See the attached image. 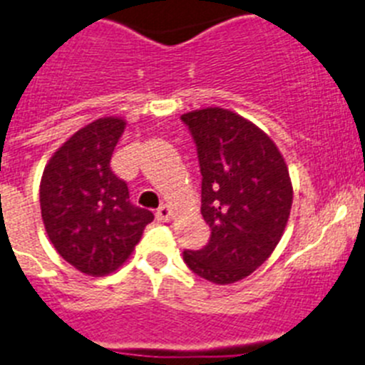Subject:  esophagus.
<instances>
[{
    "instance_id": "esophagus-1",
    "label": "esophagus",
    "mask_w": 365,
    "mask_h": 365,
    "mask_svg": "<svg viewBox=\"0 0 365 365\" xmlns=\"http://www.w3.org/2000/svg\"><path fill=\"white\" fill-rule=\"evenodd\" d=\"M156 220L158 221H171L173 220V210L169 205H162L156 210Z\"/></svg>"
}]
</instances>
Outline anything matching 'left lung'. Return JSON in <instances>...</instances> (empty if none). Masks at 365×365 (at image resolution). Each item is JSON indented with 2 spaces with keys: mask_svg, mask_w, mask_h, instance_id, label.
Listing matches in <instances>:
<instances>
[{
  "mask_svg": "<svg viewBox=\"0 0 365 365\" xmlns=\"http://www.w3.org/2000/svg\"><path fill=\"white\" fill-rule=\"evenodd\" d=\"M202 171V216L210 240L183 261L214 284H232L270 257L294 200L284 158L270 136L223 108L182 115Z\"/></svg>",
  "mask_w": 365,
  "mask_h": 365,
  "instance_id": "obj_1",
  "label": "left lung"
}]
</instances>
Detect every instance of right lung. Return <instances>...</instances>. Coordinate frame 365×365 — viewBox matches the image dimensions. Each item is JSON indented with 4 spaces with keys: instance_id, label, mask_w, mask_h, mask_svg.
<instances>
[{
    "instance_id": "add662e5",
    "label": "right lung",
    "mask_w": 365,
    "mask_h": 365,
    "mask_svg": "<svg viewBox=\"0 0 365 365\" xmlns=\"http://www.w3.org/2000/svg\"><path fill=\"white\" fill-rule=\"evenodd\" d=\"M124 128L117 117L84 125L53 153L41 178V216L53 248L93 277L122 267L155 220L129 202L128 183L111 171Z\"/></svg>"
}]
</instances>
